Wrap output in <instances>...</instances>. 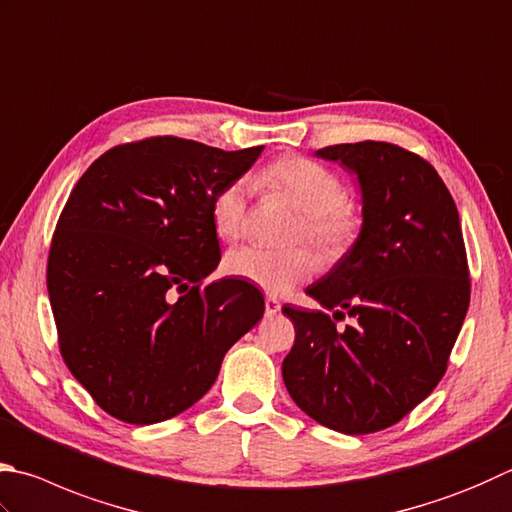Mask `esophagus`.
<instances>
[{"label": "esophagus", "instance_id": "obj_1", "mask_svg": "<svg viewBox=\"0 0 512 512\" xmlns=\"http://www.w3.org/2000/svg\"><path fill=\"white\" fill-rule=\"evenodd\" d=\"M278 312H281V303H278L276 298L267 296V298H265V316H274V314H278Z\"/></svg>", "mask_w": 512, "mask_h": 512}]
</instances>
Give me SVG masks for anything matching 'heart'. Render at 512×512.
I'll return each instance as SVG.
<instances>
[{
    "label": "heart",
    "instance_id": "1",
    "mask_svg": "<svg viewBox=\"0 0 512 512\" xmlns=\"http://www.w3.org/2000/svg\"><path fill=\"white\" fill-rule=\"evenodd\" d=\"M260 182L285 196L303 214L305 236L323 260L341 258L359 236L363 218L354 202L345 200L341 178L307 158H283L265 167ZM249 182L234 180L211 202V225L225 240H236L247 229ZM229 274L252 283L267 294L281 296L314 272V258L307 249L272 252L265 247H240L227 258Z\"/></svg>",
    "mask_w": 512,
    "mask_h": 512
}]
</instances>
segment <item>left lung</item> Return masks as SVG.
<instances>
[{
    "label": "left lung",
    "mask_w": 512,
    "mask_h": 512,
    "mask_svg": "<svg viewBox=\"0 0 512 512\" xmlns=\"http://www.w3.org/2000/svg\"><path fill=\"white\" fill-rule=\"evenodd\" d=\"M314 156L354 173L363 225L305 294L354 323L336 330L323 310L285 305L296 339L283 381L321 426L368 435L406 417L446 372L470 303L464 236L450 191L414 153L368 140Z\"/></svg>",
    "instance_id": "1"
}]
</instances>
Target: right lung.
Segmentation results:
<instances>
[{"label": "right lung", "instance_id": "1", "mask_svg": "<svg viewBox=\"0 0 512 512\" xmlns=\"http://www.w3.org/2000/svg\"><path fill=\"white\" fill-rule=\"evenodd\" d=\"M260 151L149 138L77 180L46 285L64 361L111 417L149 426L185 412L263 318L265 298L243 278L202 285L220 263L211 202Z\"/></svg>", "mask_w": 512, "mask_h": 512}]
</instances>
